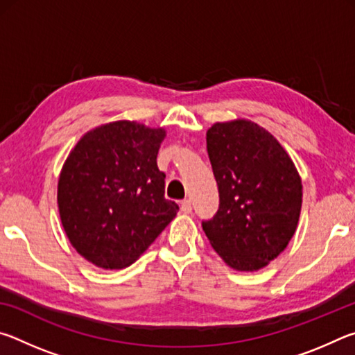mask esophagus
Returning a JSON list of instances; mask_svg holds the SVG:
<instances>
[{
    "mask_svg": "<svg viewBox=\"0 0 355 355\" xmlns=\"http://www.w3.org/2000/svg\"><path fill=\"white\" fill-rule=\"evenodd\" d=\"M180 209H182V213L184 214H189L192 211V207H191V202L189 200H183L182 205H180Z\"/></svg>",
    "mask_w": 355,
    "mask_h": 355,
    "instance_id": "obj_1",
    "label": "esophagus"
}]
</instances>
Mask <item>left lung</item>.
Returning <instances> with one entry per match:
<instances>
[{"instance_id": "obj_1", "label": "left lung", "mask_w": 355, "mask_h": 355, "mask_svg": "<svg viewBox=\"0 0 355 355\" xmlns=\"http://www.w3.org/2000/svg\"><path fill=\"white\" fill-rule=\"evenodd\" d=\"M207 150L219 209L202 228L228 266L257 271L277 258L296 232L302 183L288 153L249 120L214 123Z\"/></svg>"}]
</instances>
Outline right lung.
Returning a JSON list of instances; mask_svg holds the SVG:
<instances>
[{
    "label": "right lung",
    "mask_w": 355,
    "mask_h": 355,
    "mask_svg": "<svg viewBox=\"0 0 355 355\" xmlns=\"http://www.w3.org/2000/svg\"><path fill=\"white\" fill-rule=\"evenodd\" d=\"M164 136L120 120L84 135L65 161L59 214L71 245L95 266H130L177 216L156 164Z\"/></svg>",
    "instance_id": "1"
}]
</instances>
